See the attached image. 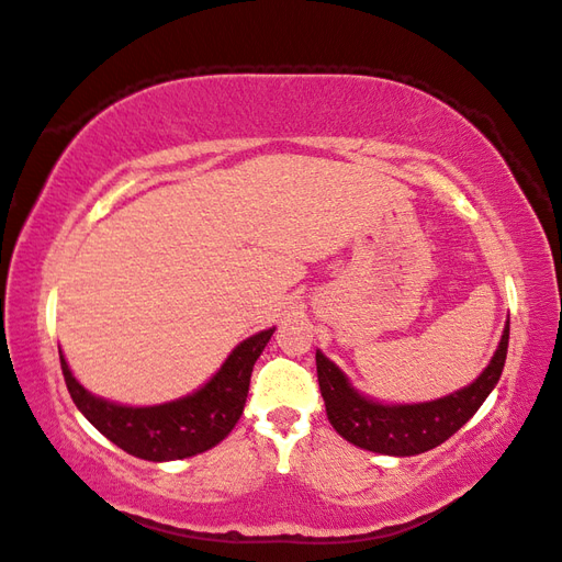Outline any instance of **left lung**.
<instances>
[{
  "label": "left lung",
  "mask_w": 562,
  "mask_h": 562,
  "mask_svg": "<svg viewBox=\"0 0 562 562\" xmlns=\"http://www.w3.org/2000/svg\"><path fill=\"white\" fill-rule=\"evenodd\" d=\"M509 342V324L485 372L447 398L417 405H381L360 396L340 369L316 352V374L326 415L336 432L362 447L389 457H415L439 447L471 420L503 374Z\"/></svg>",
  "instance_id": "left-lung-1"
}]
</instances>
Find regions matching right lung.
I'll list each match as a JSON object with an SVG mask.
<instances>
[{
  "label": "right lung",
  "mask_w": 562,
  "mask_h": 562,
  "mask_svg": "<svg viewBox=\"0 0 562 562\" xmlns=\"http://www.w3.org/2000/svg\"><path fill=\"white\" fill-rule=\"evenodd\" d=\"M272 330L274 328L262 330L238 345L210 384L195 391L193 396L151 405V408H127V405L91 396L71 376L63 355H59V364H63L71 401L103 437L137 459L173 461L207 451L232 432L244 413L250 372Z\"/></svg>",
  "instance_id": "add662e5"
}]
</instances>
